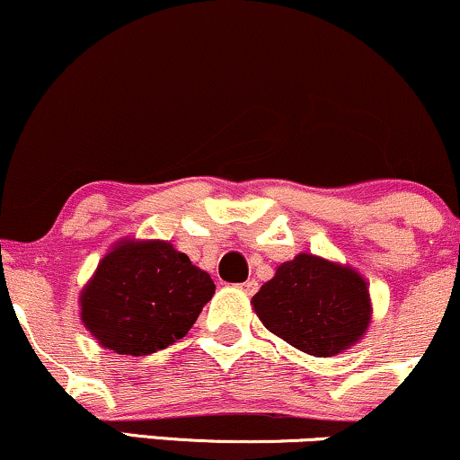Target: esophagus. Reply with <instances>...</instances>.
<instances>
[{
  "instance_id": "1",
  "label": "esophagus",
  "mask_w": 460,
  "mask_h": 460,
  "mask_svg": "<svg viewBox=\"0 0 460 460\" xmlns=\"http://www.w3.org/2000/svg\"><path fill=\"white\" fill-rule=\"evenodd\" d=\"M240 288H242V292L246 294V296H252V294L257 292V288H260V285H257L255 279H248V281H246V283H242Z\"/></svg>"
}]
</instances>
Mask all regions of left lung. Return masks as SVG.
I'll return each instance as SVG.
<instances>
[{"instance_id": "left-lung-1", "label": "left lung", "mask_w": 460, "mask_h": 460, "mask_svg": "<svg viewBox=\"0 0 460 460\" xmlns=\"http://www.w3.org/2000/svg\"><path fill=\"white\" fill-rule=\"evenodd\" d=\"M251 305L268 331L314 357L352 348L372 320L366 277L348 263L311 252L283 261Z\"/></svg>"}]
</instances>
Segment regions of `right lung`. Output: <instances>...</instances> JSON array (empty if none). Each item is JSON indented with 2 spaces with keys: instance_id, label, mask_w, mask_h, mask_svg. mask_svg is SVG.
Here are the masks:
<instances>
[{
  "instance_id": "obj_1",
  "label": "right lung",
  "mask_w": 460,
  "mask_h": 460,
  "mask_svg": "<svg viewBox=\"0 0 460 460\" xmlns=\"http://www.w3.org/2000/svg\"><path fill=\"white\" fill-rule=\"evenodd\" d=\"M214 292L171 242L120 237L79 292V318L108 350L145 357L186 337Z\"/></svg>"
}]
</instances>
